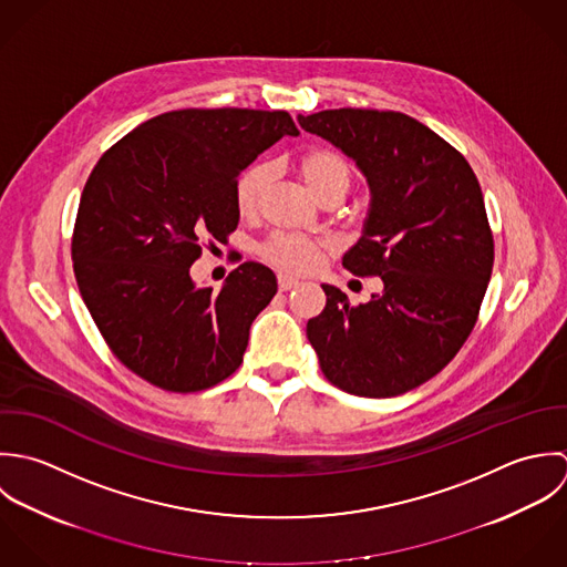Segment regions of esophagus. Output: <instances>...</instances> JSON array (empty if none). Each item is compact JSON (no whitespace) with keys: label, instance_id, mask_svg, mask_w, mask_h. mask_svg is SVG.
<instances>
[{"label":"esophagus","instance_id":"1","mask_svg":"<svg viewBox=\"0 0 567 567\" xmlns=\"http://www.w3.org/2000/svg\"><path fill=\"white\" fill-rule=\"evenodd\" d=\"M298 285H300V280L293 278V276H287V274H280V276H278V289H280V291H289V289H293V287H298Z\"/></svg>","mask_w":567,"mask_h":567}]
</instances>
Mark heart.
<instances>
[{
    "label": "heart",
    "instance_id": "1",
    "mask_svg": "<svg viewBox=\"0 0 567 567\" xmlns=\"http://www.w3.org/2000/svg\"><path fill=\"white\" fill-rule=\"evenodd\" d=\"M298 171L305 186L320 202L329 197L341 199L352 184V166L341 153L331 148L309 151L307 155H302ZM267 184H269V168L265 164H254L238 177L234 188V199L243 217H251L258 213ZM324 251H327L324 240L293 236V234H276L262 247V256L271 265L285 271H296V274L313 269L320 262Z\"/></svg>",
    "mask_w": 567,
    "mask_h": 567
}]
</instances>
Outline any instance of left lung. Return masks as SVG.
I'll return each instance as SVG.
<instances>
[{
	"mask_svg": "<svg viewBox=\"0 0 567 567\" xmlns=\"http://www.w3.org/2000/svg\"><path fill=\"white\" fill-rule=\"evenodd\" d=\"M363 173L370 208L341 262L379 276L381 293L352 307L333 285L307 338L327 379L370 399L399 396L439 374L475 327L493 269V234L468 162L399 112L298 115Z\"/></svg>",
	"mask_w": 567,
	"mask_h": 567,
	"instance_id": "8db88e82",
	"label": "left lung"
}]
</instances>
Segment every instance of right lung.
<instances>
[{"label": "right lung", "instance_id": "obj_1", "mask_svg": "<svg viewBox=\"0 0 567 567\" xmlns=\"http://www.w3.org/2000/svg\"><path fill=\"white\" fill-rule=\"evenodd\" d=\"M298 133L287 112L179 110L142 122L94 166L74 226V274L115 357L148 383L197 392L240 365L276 276L243 262L215 293L195 285L190 265L202 240L238 226V175Z\"/></svg>", "mask_w": 567, "mask_h": 567}]
</instances>
